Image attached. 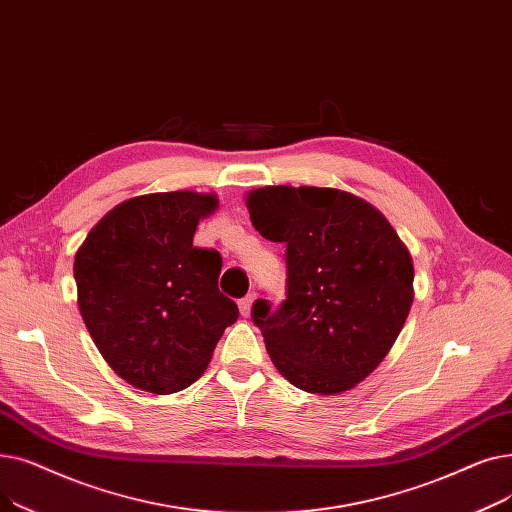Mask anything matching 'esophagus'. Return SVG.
<instances>
[{"instance_id": "obj_1", "label": "esophagus", "mask_w": 512, "mask_h": 512, "mask_svg": "<svg viewBox=\"0 0 512 512\" xmlns=\"http://www.w3.org/2000/svg\"><path fill=\"white\" fill-rule=\"evenodd\" d=\"M252 304H254V294H248L246 298H241V300L237 302V306H239V312H241V316H250Z\"/></svg>"}]
</instances>
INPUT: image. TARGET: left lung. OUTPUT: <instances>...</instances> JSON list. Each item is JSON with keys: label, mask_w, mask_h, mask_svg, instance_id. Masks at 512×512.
Wrapping results in <instances>:
<instances>
[{"label": "left lung", "mask_w": 512, "mask_h": 512, "mask_svg": "<svg viewBox=\"0 0 512 512\" xmlns=\"http://www.w3.org/2000/svg\"><path fill=\"white\" fill-rule=\"evenodd\" d=\"M256 231L285 243V300H256L252 321L279 373L304 392L339 394L371 375L412 304V260L371 204L329 187L248 196Z\"/></svg>", "instance_id": "obj_1"}]
</instances>
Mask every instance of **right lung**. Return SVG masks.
I'll list each match as a JSON object with an SVG mask.
<instances>
[{
  "instance_id": "right-lung-1",
  "label": "right lung",
  "mask_w": 512,
  "mask_h": 512,
  "mask_svg": "<svg viewBox=\"0 0 512 512\" xmlns=\"http://www.w3.org/2000/svg\"><path fill=\"white\" fill-rule=\"evenodd\" d=\"M216 198L150 193L118 204L75 256L79 310L106 362L152 394L191 385L239 316L218 289L223 258L193 246Z\"/></svg>"
}]
</instances>
